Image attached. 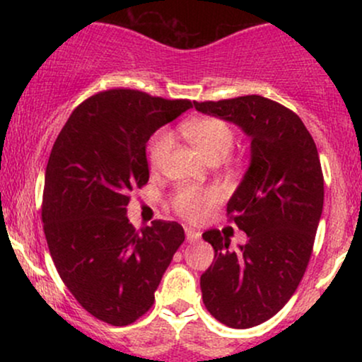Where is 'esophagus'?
Listing matches in <instances>:
<instances>
[{
  "instance_id": "obj_1",
  "label": "esophagus",
  "mask_w": 362,
  "mask_h": 362,
  "mask_svg": "<svg viewBox=\"0 0 362 362\" xmlns=\"http://www.w3.org/2000/svg\"><path fill=\"white\" fill-rule=\"evenodd\" d=\"M185 236L189 242H197V240L201 238V235H199L195 230H192V228H185Z\"/></svg>"
}]
</instances>
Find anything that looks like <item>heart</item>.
Segmentation results:
<instances>
[{"mask_svg":"<svg viewBox=\"0 0 362 362\" xmlns=\"http://www.w3.org/2000/svg\"><path fill=\"white\" fill-rule=\"evenodd\" d=\"M182 132L209 161L223 160L235 146V131L226 120L218 117H199L187 120ZM173 148V138L167 131H160L149 144V163L161 168ZM218 201L216 190H201L182 187L172 199L173 209L187 219H199Z\"/></svg>","mask_w":362,"mask_h":362,"instance_id":"obj_1","label":"heart"}]
</instances>
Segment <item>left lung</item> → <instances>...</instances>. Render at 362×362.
<instances>
[{"mask_svg":"<svg viewBox=\"0 0 362 362\" xmlns=\"http://www.w3.org/2000/svg\"><path fill=\"white\" fill-rule=\"evenodd\" d=\"M194 105L252 141L250 167L226 207L248 240L235 252L219 230L202 233L214 260L201 276L207 311L226 327L250 328L289 301L308 267L323 209L317 144L293 110L260 95Z\"/></svg>","mask_w":362,"mask_h":362,"instance_id":"left-lung-1","label":"left lung"}]
</instances>
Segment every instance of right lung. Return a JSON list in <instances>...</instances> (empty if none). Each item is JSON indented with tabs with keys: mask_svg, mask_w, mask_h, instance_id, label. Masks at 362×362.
<instances>
[{
	"mask_svg": "<svg viewBox=\"0 0 362 362\" xmlns=\"http://www.w3.org/2000/svg\"><path fill=\"white\" fill-rule=\"evenodd\" d=\"M190 107L138 90L100 91L73 110L49 156L42 221L54 265L83 308L114 327L151 308L185 240L175 221L156 219L138 231L127 204L149 180L153 132Z\"/></svg>",
	"mask_w": 362,
	"mask_h": 362,
	"instance_id": "right-lung-1",
	"label": "right lung"
}]
</instances>
